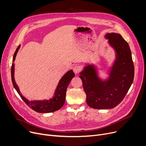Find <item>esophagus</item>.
<instances>
[{"label": "esophagus", "instance_id": "obj_1", "mask_svg": "<svg viewBox=\"0 0 146 146\" xmlns=\"http://www.w3.org/2000/svg\"><path fill=\"white\" fill-rule=\"evenodd\" d=\"M82 69L81 66L79 64H76L74 67H73V72L75 74H78Z\"/></svg>", "mask_w": 146, "mask_h": 146}]
</instances>
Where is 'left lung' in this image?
<instances>
[{
	"label": "left lung",
	"instance_id": "obj_1",
	"mask_svg": "<svg viewBox=\"0 0 146 146\" xmlns=\"http://www.w3.org/2000/svg\"><path fill=\"white\" fill-rule=\"evenodd\" d=\"M104 37L115 54L108 77L101 78L94 64H86L79 73L86 103L96 110L112 109L117 106L127 94L134 76L131 51L127 42L117 33H107Z\"/></svg>",
	"mask_w": 146,
	"mask_h": 146
}]
</instances>
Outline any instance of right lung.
Wrapping results in <instances>:
<instances>
[{
	"label": "right lung",
	"mask_w": 146,
	"mask_h": 146,
	"mask_svg": "<svg viewBox=\"0 0 146 146\" xmlns=\"http://www.w3.org/2000/svg\"><path fill=\"white\" fill-rule=\"evenodd\" d=\"M20 47L17 48L15 51L12 60V64L11 67V78L14 88L16 89L17 92L29 108L34 111L39 113H50L55 112L60 110L65 102L66 90L69 83L74 77V73L72 70H68L66 72L63 77L59 80L57 88L55 90L54 94L50 99H43V100H34L29 101L21 93L19 88L15 82V64L14 61L16 58L17 52Z\"/></svg>",
	"instance_id": "1"
}]
</instances>
